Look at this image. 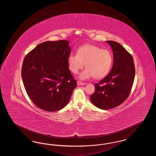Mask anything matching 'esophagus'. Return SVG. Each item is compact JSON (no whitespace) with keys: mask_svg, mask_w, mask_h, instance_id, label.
Instances as JSON below:
<instances>
[{"mask_svg":"<svg viewBox=\"0 0 156 156\" xmlns=\"http://www.w3.org/2000/svg\"><path fill=\"white\" fill-rule=\"evenodd\" d=\"M77 84H78V85H85V83H83V82H82L77 81Z\"/></svg>","mask_w":156,"mask_h":156,"instance_id":"obj_1","label":"esophagus"}]
</instances>
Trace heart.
Listing matches in <instances>:
<instances>
[{
	"mask_svg": "<svg viewBox=\"0 0 156 156\" xmlns=\"http://www.w3.org/2000/svg\"><path fill=\"white\" fill-rule=\"evenodd\" d=\"M69 70L77 74L84 66L87 68L80 75L81 80L93 76L95 79L103 78L109 73L113 63L111 52L108 50L92 44L80 47L76 54H70L68 57Z\"/></svg>",
	"mask_w": 156,
	"mask_h": 156,
	"instance_id": "obj_1",
	"label": "heart"
}]
</instances>
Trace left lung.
Returning <instances> with one entry per match:
<instances>
[{
  "mask_svg": "<svg viewBox=\"0 0 156 156\" xmlns=\"http://www.w3.org/2000/svg\"><path fill=\"white\" fill-rule=\"evenodd\" d=\"M113 54V64L109 74L95 83V92L90 97L98 108L107 110L118 106L129 96L133 84L135 67L132 55L118 43L106 41Z\"/></svg>",
  "mask_w": 156,
  "mask_h": 156,
  "instance_id": "8db88e82",
  "label": "left lung"
}]
</instances>
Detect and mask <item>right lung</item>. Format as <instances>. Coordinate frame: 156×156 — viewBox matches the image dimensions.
<instances>
[{"label":"right lung","instance_id":"add662e5","mask_svg":"<svg viewBox=\"0 0 156 156\" xmlns=\"http://www.w3.org/2000/svg\"><path fill=\"white\" fill-rule=\"evenodd\" d=\"M69 41H45L25 57L22 78L26 92L34 104L47 112L57 111L69 101L76 81L69 69Z\"/></svg>","mask_w":156,"mask_h":156}]
</instances>
